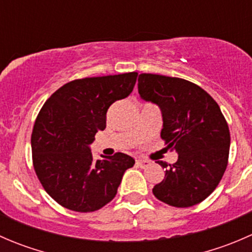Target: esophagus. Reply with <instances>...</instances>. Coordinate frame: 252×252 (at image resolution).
<instances>
[{"label":"esophagus","mask_w":252,"mask_h":252,"mask_svg":"<svg viewBox=\"0 0 252 252\" xmlns=\"http://www.w3.org/2000/svg\"><path fill=\"white\" fill-rule=\"evenodd\" d=\"M136 164H138L139 167H141V168H146V167L150 164V161H147V159L139 158V159H136Z\"/></svg>","instance_id":"1"}]
</instances>
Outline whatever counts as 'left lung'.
<instances>
[{
	"label": "left lung",
	"mask_w": 252,
	"mask_h": 252,
	"mask_svg": "<svg viewBox=\"0 0 252 252\" xmlns=\"http://www.w3.org/2000/svg\"><path fill=\"white\" fill-rule=\"evenodd\" d=\"M138 81L141 97L161 108L162 140L178 152L173 164L157 162L166 174L152 192L174 207L200 204L220 184L228 164L230 133L220 106L185 79L142 73Z\"/></svg>",
	"instance_id": "left-lung-1"
}]
</instances>
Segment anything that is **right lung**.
<instances>
[{
  "label": "right lung",
  "mask_w": 252,
  "mask_h": 252,
  "mask_svg": "<svg viewBox=\"0 0 252 252\" xmlns=\"http://www.w3.org/2000/svg\"><path fill=\"white\" fill-rule=\"evenodd\" d=\"M138 73L75 79L44 103L32 133L34 171L46 192L75 212L100 210L116 196L135 163L122 152L95 161L89 145L106 128V114L133 91Z\"/></svg>",
  "instance_id": "add662e5"
}]
</instances>
